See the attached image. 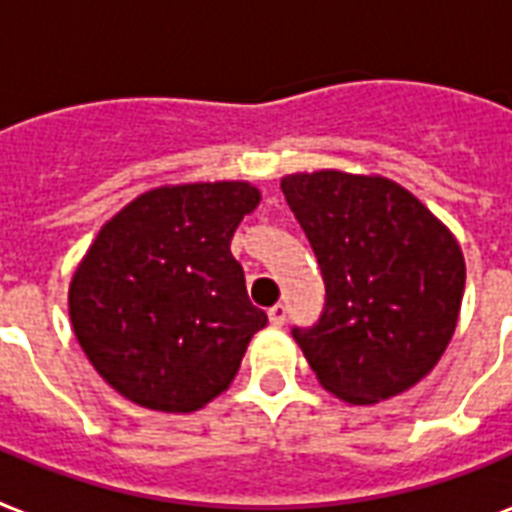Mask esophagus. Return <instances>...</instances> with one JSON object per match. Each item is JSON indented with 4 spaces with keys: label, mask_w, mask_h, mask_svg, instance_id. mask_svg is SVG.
<instances>
[{
    "label": "esophagus",
    "mask_w": 512,
    "mask_h": 512,
    "mask_svg": "<svg viewBox=\"0 0 512 512\" xmlns=\"http://www.w3.org/2000/svg\"><path fill=\"white\" fill-rule=\"evenodd\" d=\"M268 320H271V325H285L287 306L285 304L271 306V309H268Z\"/></svg>",
    "instance_id": "34e87169"
}]
</instances>
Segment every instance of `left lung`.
<instances>
[{
	"label": "left lung",
	"mask_w": 512,
	"mask_h": 512,
	"mask_svg": "<svg viewBox=\"0 0 512 512\" xmlns=\"http://www.w3.org/2000/svg\"><path fill=\"white\" fill-rule=\"evenodd\" d=\"M325 282L320 320L293 339L325 391L374 404L434 369L456 328L464 257L407 189L339 170L282 179Z\"/></svg>",
	"instance_id": "obj_1"
}]
</instances>
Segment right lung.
<instances>
[{"mask_svg":"<svg viewBox=\"0 0 512 512\" xmlns=\"http://www.w3.org/2000/svg\"><path fill=\"white\" fill-rule=\"evenodd\" d=\"M260 192L244 181L151 189L105 222L70 285L86 358L140 407L195 412L236 377L268 314L230 241Z\"/></svg>","mask_w":512,"mask_h":512,"instance_id":"obj_1","label":"right lung"}]
</instances>
